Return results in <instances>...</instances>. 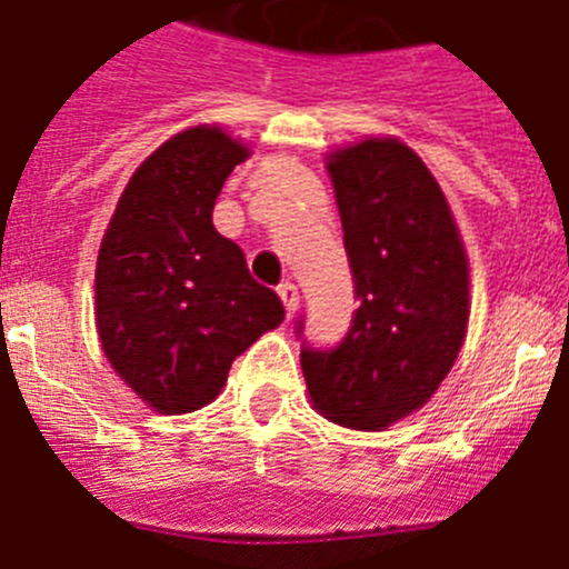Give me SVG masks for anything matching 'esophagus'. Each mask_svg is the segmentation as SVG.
I'll return each mask as SVG.
<instances>
[{
    "mask_svg": "<svg viewBox=\"0 0 569 569\" xmlns=\"http://www.w3.org/2000/svg\"><path fill=\"white\" fill-rule=\"evenodd\" d=\"M278 295H280V300H283V306H286V315H295V312H298V306H300L298 286L289 283V280H286V283L278 286Z\"/></svg>",
    "mask_w": 569,
    "mask_h": 569,
    "instance_id": "34e87169",
    "label": "esophagus"
}]
</instances>
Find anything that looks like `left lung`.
I'll use <instances>...</instances> for the list:
<instances>
[{
  "label": "left lung",
  "mask_w": 569,
  "mask_h": 569,
  "mask_svg": "<svg viewBox=\"0 0 569 569\" xmlns=\"http://www.w3.org/2000/svg\"><path fill=\"white\" fill-rule=\"evenodd\" d=\"M326 168L360 306L338 346L303 343L300 367L320 415L378 432L421 409L461 352L467 251L441 186L403 142L363 140Z\"/></svg>",
  "instance_id": "left-lung-1"
}]
</instances>
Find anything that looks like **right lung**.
<instances>
[{
    "instance_id": "1",
    "label": "right lung",
    "mask_w": 569,
    "mask_h": 569,
    "mask_svg": "<svg viewBox=\"0 0 569 569\" xmlns=\"http://www.w3.org/2000/svg\"><path fill=\"white\" fill-rule=\"evenodd\" d=\"M249 148L197 126L128 180L97 257V332L113 372L162 415L206 407L237 355L280 326L283 303L211 223Z\"/></svg>"
}]
</instances>
